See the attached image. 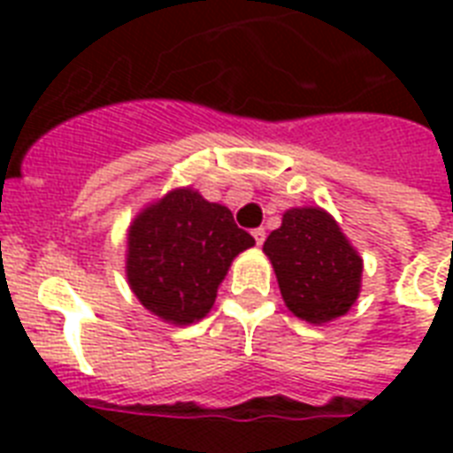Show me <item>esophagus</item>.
<instances>
[{
    "label": "esophagus",
    "mask_w": 453,
    "mask_h": 453,
    "mask_svg": "<svg viewBox=\"0 0 453 453\" xmlns=\"http://www.w3.org/2000/svg\"><path fill=\"white\" fill-rule=\"evenodd\" d=\"M251 234H254V240H256V244H258V247H261L263 242H265V227H256Z\"/></svg>",
    "instance_id": "obj_1"
}]
</instances>
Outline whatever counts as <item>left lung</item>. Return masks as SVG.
Listing matches in <instances>:
<instances>
[{
    "label": "left lung",
    "instance_id": "1",
    "mask_svg": "<svg viewBox=\"0 0 453 453\" xmlns=\"http://www.w3.org/2000/svg\"><path fill=\"white\" fill-rule=\"evenodd\" d=\"M263 251L287 308L310 324L345 315L357 301L362 258L322 209H289Z\"/></svg>",
    "mask_w": 453,
    "mask_h": 453
}]
</instances>
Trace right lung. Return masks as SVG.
Here are the masks:
<instances>
[{"mask_svg":"<svg viewBox=\"0 0 453 453\" xmlns=\"http://www.w3.org/2000/svg\"><path fill=\"white\" fill-rule=\"evenodd\" d=\"M254 244L230 209L190 188L173 190L134 220L127 277L152 315L192 324L211 310L234 256Z\"/></svg>","mask_w":453,"mask_h":453,"instance_id":"add662e5","label":"right lung"}]
</instances>
